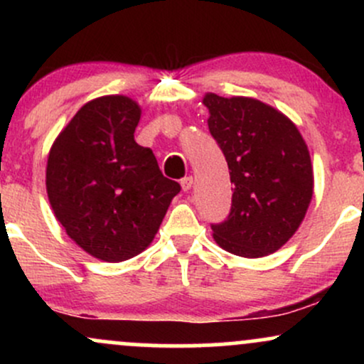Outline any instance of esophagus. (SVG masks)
Returning <instances> with one entry per match:
<instances>
[{"mask_svg":"<svg viewBox=\"0 0 364 364\" xmlns=\"http://www.w3.org/2000/svg\"><path fill=\"white\" fill-rule=\"evenodd\" d=\"M191 186H193V178L186 176V178L181 179V188H183V191H190Z\"/></svg>","mask_w":364,"mask_h":364,"instance_id":"esophagus-1","label":"esophagus"}]
</instances>
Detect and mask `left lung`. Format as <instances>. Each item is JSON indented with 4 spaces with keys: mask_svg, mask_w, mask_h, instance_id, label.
Here are the masks:
<instances>
[{
    "mask_svg": "<svg viewBox=\"0 0 364 364\" xmlns=\"http://www.w3.org/2000/svg\"><path fill=\"white\" fill-rule=\"evenodd\" d=\"M203 104L235 185L228 219L212 224L215 243L245 258L277 252L299 228L313 196L311 159L301 133L257 99L207 94Z\"/></svg>",
    "mask_w": 364,
    "mask_h": 364,
    "instance_id": "left-lung-1",
    "label": "left lung"
}]
</instances>
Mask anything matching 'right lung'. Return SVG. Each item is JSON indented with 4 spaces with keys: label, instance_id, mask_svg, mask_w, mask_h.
Listing matches in <instances>:
<instances>
[{
    "label": "right lung",
    "instance_id": "1",
    "mask_svg": "<svg viewBox=\"0 0 364 364\" xmlns=\"http://www.w3.org/2000/svg\"><path fill=\"white\" fill-rule=\"evenodd\" d=\"M141 109L127 95L80 107L54 140L46 190L66 235L92 257L123 262L152 243L179 183L135 141Z\"/></svg>",
    "mask_w": 364,
    "mask_h": 364
}]
</instances>
